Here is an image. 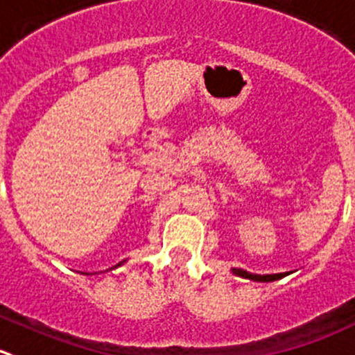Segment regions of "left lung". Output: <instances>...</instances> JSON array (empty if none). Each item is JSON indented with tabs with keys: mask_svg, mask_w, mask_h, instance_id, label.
Masks as SVG:
<instances>
[{
	"mask_svg": "<svg viewBox=\"0 0 355 355\" xmlns=\"http://www.w3.org/2000/svg\"><path fill=\"white\" fill-rule=\"evenodd\" d=\"M234 276H239L243 279H250V281H257V283H272V281H279L283 277L290 276L291 272H279V274H251L248 270L243 269H232Z\"/></svg>",
	"mask_w": 355,
	"mask_h": 355,
	"instance_id": "obj_1",
	"label": "left lung"
}]
</instances>
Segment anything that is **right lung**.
<instances>
[{"mask_svg":"<svg viewBox=\"0 0 355 355\" xmlns=\"http://www.w3.org/2000/svg\"><path fill=\"white\" fill-rule=\"evenodd\" d=\"M125 261H126V260L119 261V263H118V265H114V267H111V269H107V270H105V272H109V270H114V269H118V267H121V265H123V263H125Z\"/></svg>","mask_w":355,"mask_h":355,"instance_id":"right-lung-1","label":"right lung"}]
</instances>
